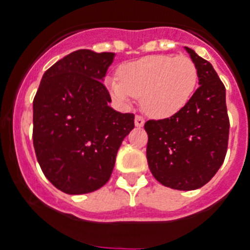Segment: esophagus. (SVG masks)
<instances>
[{
	"instance_id": "1",
	"label": "esophagus",
	"mask_w": 250,
	"mask_h": 250,
	"mask_svg": "<svg viewBox=\"0 0 250 250\" xmlns=\"http://www.w3.org/2000/svg\"><path fill=\"white\" fill-rule=\"evenodd\" d=\"M135 125H136V127H138V128H141V127H144V125H145V118H144V117H141V115H136Z\"/></svg>"
}]
</instances>
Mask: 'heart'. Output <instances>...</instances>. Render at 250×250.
Listing matches in <instances>:
<instances>
[{
	"mask_svg": "<svg viewBox=\"0 0 250 250\" xmlns=\"http://www.w3.org/2000/svg\"><path fill=\"white\" fill-rule=\"evenodd\" d=\"M118 77L106 79V87L115 102L128 104L141 98L145 112L155 118L177 114L188 104L196 90L198 71L186 56H148L125 63Z\"/></svg>",
	"mask_w": 250,
	"mask_h": 250,
	"instance_id": "1",
	"label": "heart"
}]
</instances>
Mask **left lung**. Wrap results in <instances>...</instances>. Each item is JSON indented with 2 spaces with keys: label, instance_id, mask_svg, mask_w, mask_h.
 I'll list each match as a JSON object with an SVG mask.
<instances>
[{
  "label": "left lung",
  "instance_id": "obj_1",
  "mask_svg": "<svg viewBox=\"0 0 250 250\" xmlns=\"http://www.w3.org/2000/svg\"><path fill=\"white\" fill-rule=\"evenodd\" d=\"M198 71L200 87L170 118L145 123L148 167L157 182L179 190L201 188L225 160L229 122L225 86L208 61L186 47Z\"/></svg>",
  "mask_w": 250,
  "mask_h": 250
}]
</instances>
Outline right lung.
Wrapping results in <instances>:
<instances>
[{"instance_id":"obj_1","label":"right lung","mask_w":250,"mask_h":250,"mask_svg":"<svg viewBox=\"0 0 250 250\" xmlns=\"http://www.w3.org/2000/svg\"><path fill=\"white\" fill-rule=\"evenodd\" d=\"M115 53L79 49L49 67L33 102V144L44 175L67 194L102 188L135 114L115 112L102 83Z\"/></svg>"}]
</instances>
